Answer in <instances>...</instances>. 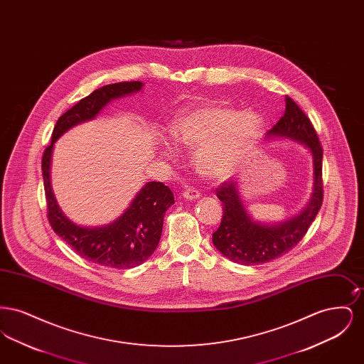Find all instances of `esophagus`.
Returning <instances> with one entry per match:
<instances>
[{"instance_id":"34e87169","label":"esophagus","mask_w":364,"mask_h":364,"mask_svg":"<svg viewBox=\"0 0 364 364\" xmlns=\"http://www.w3.org/2000/svg\"><path fill=\"white\" fill-rule=\"evenodd\" d=\"M199 196H200V192L193 190V188H186V190L183 191V198L187 199V200L199 199Z\"/></svg>"}]
</instances>
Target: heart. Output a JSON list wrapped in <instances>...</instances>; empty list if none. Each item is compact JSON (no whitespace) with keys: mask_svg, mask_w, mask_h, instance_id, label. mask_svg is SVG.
I'll return each mask as SVG.
<instances>
[{"mask_svg":"<svg viewBox=\"0 0 364 364\" xmlns=\"http://www.w3.org/2000/svg\"><path fill=\"white\" fill-rule=\"evenodd\" d=\"M262 129L254 110H239L228 105H206L186 112L171 127L173 140L181 147L195 149L193 165L206 178L220 180L233 173L252 147ZM162 153L171 156L173 147L164 140Z\"/></svg>","mask_w":364,"mask_h":364,"instance_id":"obj_1","label":"heart"}]
</instances>
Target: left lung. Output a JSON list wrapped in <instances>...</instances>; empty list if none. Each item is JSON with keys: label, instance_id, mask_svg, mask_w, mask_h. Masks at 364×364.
Here are the masks:
<instances>
[{"label": "left lung", "instance_id": "obj_1", "mask_svg": "<svg viewBox=\"0 0 364 364\" xmlns=\"http://www.w3.org/2000/svg\"><path fill=\"white\" fill-rule=\"evenodd\" d=\"M289 139L304 146L312 156V193L307 206L281 223L258 221L247 210L239 180H228L217 190L223 202L221 225L213 233L214 247L229 260L251 266L277 259L303 239L322 206L323 151L309 117L285 97V112L266 139Z\"/></svg>", "mask_w": 364, "mask_h": 364}]
</instances>
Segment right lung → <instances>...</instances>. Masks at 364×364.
<instances>
[{"instance_id": "add662e5", "label": "right lung", "mask_w": 364, "mask_h": 364, "mask_svg": "<svg viewBox=\"0 0 364 364\" xmlns=\"http://www.w3.org/2000/svg\"><path fill=\"white\" fill-rule=\"evenodd\" d=\"M141 87V82H122L92 91L57 120L52 143L42 156L48 218L53 230L82 258L113 269H132L153 255L161 239L165 213L174 203L173 192L162 183L149 181L113 223L101 226L77 225L64 214L53 192V149L54 143L70 128L94 120L106 105L139 92Z\"/></svg>"}]
</instances>
